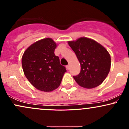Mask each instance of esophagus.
Listing matches in <instances>:
<instances>
[{
    "label": "esophagus",
    "instance_id": "obj_1",
    "mask_svg": "<svg viewBox=\"0 0 129 129\" xmlns=\"http://www.w3.org/2000/svg\"><path fill=\"white\" fill-rule=\"evenodd\" d=\"M66 67H67V69L68 70H69L70 69V64L69 63V64L67 65V66H66Z\"/></svg>",
    "mask_w": 129,
    "mask_h": 129
}]
</instances>
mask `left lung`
Returning a JSON list of instances; mask_svg holds the SVG:
<instances>
[{
  "label": "left lung",
  "instance_id": "1",
  "mask_svg": "<svg viewBox=\"0 0 129 129\" xmlns=\"http://www.w3.org/2000/svg\"><path fill=\"white\" fill-rule=\"evenodd\" d=\"M69 45L81 65L79 75L73 76L78 85L93 88L101 84L110 70L111 58L107 50L94 40L87 38L70 41Z\"/></svg>",
  "mask_w": 129,
  "mask_h": 129
}]
</instances>
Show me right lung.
Masks as SVG:
<instances>
[{"mask_svg":"<svg viewBox=\"0 0 129 129\" xmlns=\"http://www.w3.org/2000/svg\"><path fill=\"white\" fill-rule=\"evenodd\" d=\"M56 43L46 38L34 43L23 53L22 66L29 82L37 89L51 91L60 85L66 68L54 54Z\"/></svg>","mask_w":129,"mask_h":129,"instance_id":"obj_1","label":"right lung"}]
</instances>
